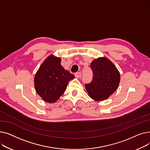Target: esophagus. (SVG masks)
I'll return each mask as SVG.
<instances>
[{
    "label": "esophagus",
    "instance_id": "esophagus-1",
    "mask_svg": "<svg viewBox=\"0 0 150 150\" xmlns=\"http://www.w3.org/2000/svg\"><path fill=\"white\" fill-rule=\"evenodd\" d=\"M75 76L76 78H80L81 76V72H76L75 74Z\"/></svg>",
    "mask_w": 150,
    "mask_h": 150
}]
</instances>
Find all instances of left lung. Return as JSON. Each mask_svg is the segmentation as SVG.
<instances>
[{"instance_id": "left-lung-1", "label": "left lung", "mask_w": 150, "mask_h": 150, "mask_svg": "<svg viewBox=\"0 0 150 150\" xmlns=\"http://www.w3.org/2000/svg\"><path fill=\"white\" fill-rule=\"evenodd\" d=\"M93 78L85 84L88 96L95 101H103L111 96L119 87L120 75L115 66L106 57L94 59L91 64Z\"/></svg>"}]
</instances>
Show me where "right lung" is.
Returning <instances> with one entry per match:
<instances>
[{"instance_id": "right-lung-1", "label": "right lung", "mask_w": 150, "mask_h": 150, "mask_svg": "<svg viewBox=\"0 0 150 150\" xmlns=\"http://www.w3.org/2000/svg\"><path fill=\"white\" fill-rule=\"evenodd\" d=\"M61 59L50 54L36 72L34 84L35 90L47 103L56 102L65 92L69 81L75 76L65 70L61 64Z\"/></svg>"}]
</instances>
